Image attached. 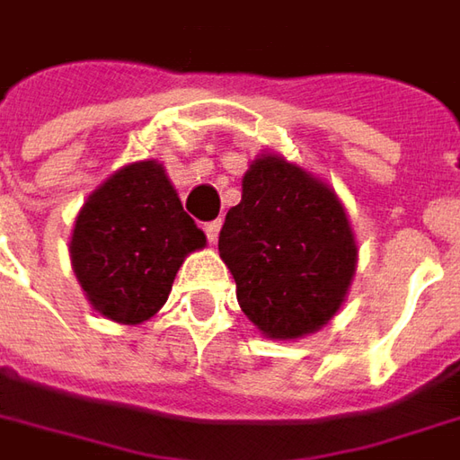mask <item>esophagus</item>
Wrapping results in <instances>:
<instances>
[{"mask_svg": "<svg viewBox=\"0 0 460 460\" xmlns=\"http://www.w3.org/2000/svg\"><path fill=\"white\" fill-rule=\"evenodd\" d=\"M220 227H223V223H220V220H215V223L205 225V235H208L209 243H217V235H220Z\"/></svg>", "mask_w": 460, "mask_h": 460, "instance_id": "esophagus-1", "label": "esophagus"}]
</instances>
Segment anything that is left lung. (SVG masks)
<instances>
[{
  "mask_svg": "<svg viewBox=\"0 0 460 460\" xmlns=\"http://www.w3.org/2000/svg\"><path fill=\"white\" fill-rule=\"evenodd\" d=\"M217 248L240 309L270 339L319 332L357 270L352 225L334 190L279 154H261L245 172Z\"/></svg>",
  "mask_w": 460,
  "mask_h": 460,
  "instance_id": "left-lung-1",
  "label": "left lung"
}]
</instances>
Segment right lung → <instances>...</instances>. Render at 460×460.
Returning <instances> with one entry per match:
<instances>
[{"mask_svg": "<svg viewBox=\"0 0 460 460\" xmlns=\"http://www.w3.org/2000/svg\"><path fill=\"white\" fill-rule=\"evenodd\" d=\"M205 243L164 166L149 159L119 169L85 199L70 263L101 316L134 326L164 306L184 258Z\"/></svg>", "mask_w": 460, "mask_h": 460, "instance_id": "add662e5", "label": "right lung"}]
</instances>
